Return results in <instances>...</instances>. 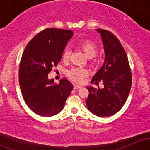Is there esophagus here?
<instances>
[{
	"instance_id": "34e87169",
	"label": "esophagus",
	"mask_w": 150,
	"mask_h": 150,
	"mask_svg": "<svg viewBox=\"0 0 150 150\" xmlns=\"http://www.w3.org/2000/svg\"><path fill=\"white\" fill-rule=\"evenodd\" d=\"M81 88V86H77V85H75V86H74V89H75V90L79 89V88Z\"/></svg>"
}]
</instances>
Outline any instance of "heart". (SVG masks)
I'll return each mask as SVG.
<instances>
[{"instance_id": "obj_1", "label": "heart", "mask_w": 150, "mask_h": 150, "mask_svg": "<svg viewBox=\"0 0 150 150\" xmlns=\"http://www.w3.org/2000/svg\"><path fill=\"white\" fill-rule=\"evenodd\" d=\"M80 48L84 51L86 55L88 58H91V59L93 60V62L96 61L95 57L98 54L99 48H98L97 44L94 41L91 40H86L83 41L80 44ZM70 50L68 48H66L63 51L62 53V59L64 62L68 61L70 57ZM67 76L70 78L71 80L75 83H81L83 80L84 79L85 77L88 75V71L86 69L81 67H74L69 69L67 73Z\"/></svg>"}]
</instances>
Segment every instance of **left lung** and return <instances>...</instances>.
<instances>
[{"instance_id": "left-lung-1", "label": "left lung", "mask_w": 150, "mask_h": 150, "mask_svg": "<svg viewBox=\"0 0 150 150\" xmlns=\"http://www.w3.org/2000/svg\"><path fill=\"white\" fill-rule=\"evenodd\" d=\"M101 34L105 52L103 66L93 76L91 83L102 81L101 89L88 86L86 105L99 117H108L119 111L126 102L132 84V75L126 53L118 39L108 30L96 29Z\"/></svg>"}]
</instances>
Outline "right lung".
Instances as JSON below:
<instances>
[{"label":"right lung","mask_w":150,"mask_h":150,"mask_svg":"<svg viewBox=\"0 0 150 150\" xmlns=\"http://www.w3.org/2000/svg\"><path fill=\"white\" fill-rule=\"evenodd\" d=\"M73 33L48 28L38 33L25 47L19 69V82L25 103L35 114L51 117L59 112L73 86L66 78L59 83L48 75L61 60Z\"/></svg>","instance_id":"obj_1"}]
</instances>
